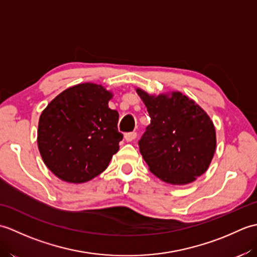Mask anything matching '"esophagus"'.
Listing matches in <instances>:
<instances>
[{
  "mask_svg": "<svg viewBox=\"0 0 257 257\" xmlns=\"http://www.w3.org/2000/svg\"><path fill=\"white\" fill-rule=\"evenodd\" d=\"M136 138H137V133H128L124 135V139L125 141H128V143H132Z\"/></svg>",
  "mask_w": 257,
  "mask_h": 257,
  "instance_id": "34e87169",
  "label": "esophagus"
}]
</instances>
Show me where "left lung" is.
Instances as JSON below:
<instances>
[{
  "label": "left lung",
  "instance_id": "obj_1",
  "mask_svg": "<svg viewBox=\"0 0 257 257\" xmlns=\"http://www.w3.org/2000/svg\"><path fill=\"white\" fill-rule=\"evenodd\" d=\"M136 90L151 118L139 141L149 170L174 185L195 181L207 170L216 148L215 128L209 114L180 91L156 96Z\"/></svg>",
  "mask_w": 257,
  "mask_h": 257
}]
</instances>
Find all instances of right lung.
I'll return each mask as SVG.
<instances>
[{
  "mask_svg": "<svg viewBox=\"0 0 257 257\" xmlns=\"http://www.w3.org/2000/svg\"><path fill=\"white\" fill-rule=\"evenodd\" d=\"M112 92L94 83L65 89L43 110L37 146L57 178L85 183L106 170L119 150V113L108 107Z\"/></svg>",
  "mask_w": 257,
  "mask_h": 257,
  "instance_id": "obj_1",
  "label": "right lung"
}]
</instances>
